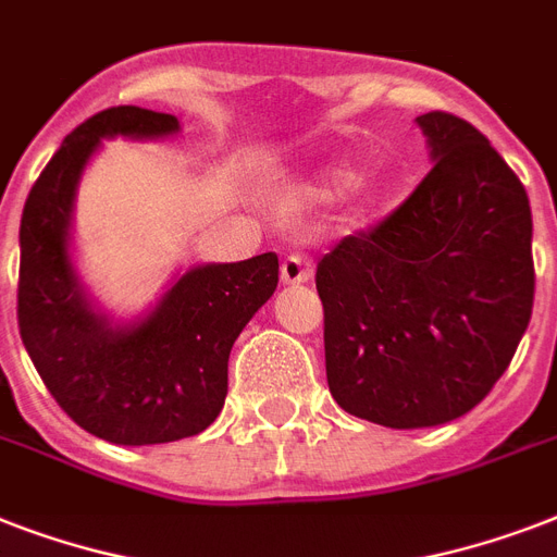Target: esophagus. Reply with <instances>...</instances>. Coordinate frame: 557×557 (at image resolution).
I'll use <instances>...</instances> for the list:
<instances>
[{
	"mask_svg": "<svg viewBox=\"0 0 557 557\" xmlns=\"http://www.w3.org/2000/svg\"><path fill=\"white\" fill-rule=\"evenodd\" d=\"M280 280H283V286H300V283H309L312 280V262L306 260V257H286L283 265H280Z\"/></svg>",
	"mask_w": 557,
	"mask_h": 557,
	"instance_id": "esophagus-1",
	"label": "esophagus"
}]
</instances>
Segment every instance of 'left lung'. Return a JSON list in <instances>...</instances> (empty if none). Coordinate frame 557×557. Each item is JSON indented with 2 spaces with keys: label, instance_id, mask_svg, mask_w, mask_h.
<instances>
[{
  "label": "left lung",
  "instance_id": "left-lung-1",
  "mask_svg": "<svg viewBox=\"0 0 557 557\" xmlns=\"http://www.w3.org/2000/svg\"><path fill=\"white\" fill-rule=\"evenodd\" d=\"M416 124L431 173L384 222L318 262L332 398L384 428H433L488 396L532 318L527 187L480 129Z\"/></svg>",
  "mask_w": 557,
  "mask_h": 557
}]
</instances>
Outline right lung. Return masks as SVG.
<instances>
[{"instance_id":"right-lung-1","label":"right lung","mask_w":557,"mask_h":557,"mask_svg":"<svg viewBox=\"0 0 557 557\" xmlns=\"http://www.w3.org/2000/svg\"><path fill=\"white\" fill-rule=\"evenodd\" d=\"M178 129L176 115L103 109L65 135L22 210V344L57 405L83 431L115 445H161L205 431L225 405L234 341L277 288L271 251L193 265L150 312L117 323L81 283L72 213L89 159L103 138L150 141Z\"/></svg>"}]
</instances>
